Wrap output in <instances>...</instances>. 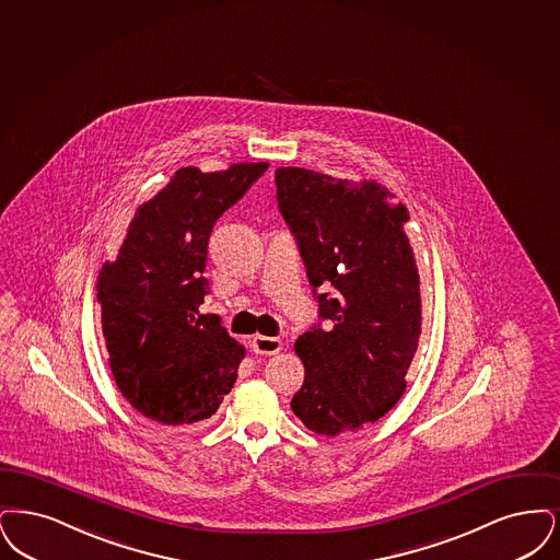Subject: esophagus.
Instances as JSON below:
<instances>
[{"instance_id": "esophagus-1", "label": "esophagus", "mask_w": 560, "mask_h": 560, "mask_svg": "<svg viewBox=\"0 0 560 560\" xmlns=\"http://www.w3.org/2000/svg\"><path fill=\"white\" fill-rule=\"evenodd\" d=\"M250 347H253V351L259 353V355H273V353H278V351L282 349V341H280V339H273V337H261V335H257V337L250 339Z\"/></svg>"}]
</instances>
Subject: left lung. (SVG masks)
Instances as JSON below:
<instances>
[{"label": "left lung", "instance_id": "left-lung-1", "mask_svg": "<svg viewBox=\"0 0 560 560\" xmlns=\"http://www.w3.org/2000/svg\"><path fill=\"white\" fill-rule=\"evenodd\" d=\"M387 196L376 182L351 186L301 167L276 171L278 209L319 317L294 342L305 381L291 408L317 435L364 429L406 390L422 324L420 280L404 232L408 211L389 207Z\"/></svg>", "mask_w": 560, "mask_h": 560}]
</instances>
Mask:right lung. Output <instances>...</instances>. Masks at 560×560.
<instances>
[{
	"instance_id": "right-lung-1",
	"label": "right lung",
	"mask_w": 560,
	"mask_h": 560,
	"mask_svg": "<svg viewBox=\"0 0 560 560\" xmlns=\"http://www.w3.org/2000/svg\"><path fill=\"white\" fill-rule=\"evenodd\" d=\"M241 163L184 167L142 202L115 264L97 276L102 335L122 397L150 420L188 427L218 412L238 376L244 347L202 314L213 225L268 171Z\"/></svg>"
}]
</instances>
